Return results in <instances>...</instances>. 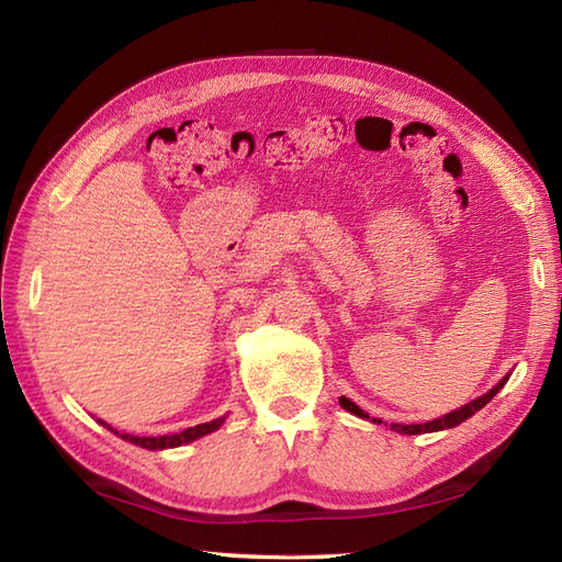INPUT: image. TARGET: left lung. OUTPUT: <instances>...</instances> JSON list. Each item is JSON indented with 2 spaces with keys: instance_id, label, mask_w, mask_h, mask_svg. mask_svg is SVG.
<instances>
[{
  "instance_id": "left-lung-1",
  "label": "left lung",
  "mask_w": 562,
  "mask_h": 562,
  "mask_svg": "<svg viewBox=\"0 0 562 562\" xmlns=\"http://www.w3.org/2000/svg\"><path fill=\"white\" fill-rule=\"evenodd\" d=\"M507 379H509V374L499 379V381H497V386H493L491 391L483 393L481 398H475V401H471V403H465L463 408H459V411H451V413H447L445 417H437V420H429V423H425V425H391V429H396V432H401V435H423V432H439V429L457 427V425H461L463 420H469V417H471L473 413H479V411L483 408V405L491 403V401L495 398V393L507 384ZM340 405H342L345 411L352 413V415H357V417H369V415L360 408V405H355L350 398L340 396ZM379 423H381V420H379Z\"/></svg>"
}]
</instances>
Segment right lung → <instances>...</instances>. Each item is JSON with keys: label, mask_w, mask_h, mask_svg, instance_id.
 <instances>
[{"label": "right lung", "mask_w": 562, "mask_h": 562, "mask_svg": "<svg viewBox=\"0 0 562 562\" xmlns=\"http://www.w3.org/2000/svg\"><path fill=\"white\" fill-rule=\"evenodd\" d=\"M103 427H109L111 432L121 435L117 429H113L109 423L99 420ZM224 423V417H217V420L212 423H202V425H195V427H188L183 429V432L178 435H161V437H135V435H121L125 441H133V445L142 447V449H171V447H181V445H188V441H195L198 437H205L210 432H214V429H220Z\"/></svg>", "instance_id": "right-lung-1"}]
</instances>
